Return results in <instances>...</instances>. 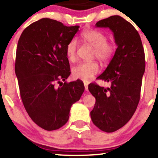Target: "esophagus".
<instances>
[{
	"label": "esophagus",
	"mask_w": 158,
	"mask_h": 158,
	"mask_svg": "<svg viewBox=\"0 0 158 158\" xmlns=\"http://www.w3.org/2000/svg\"><path fill=\"white\" fill-rule=\"evenodd\" d=\"M84 85H85V90H86V91L88 90V84H87V83H85V84H84Z\"/></svg>",
	"instance_id": "34e87169"
}]
</instances>
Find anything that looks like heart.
I'll return each instance as SVG.
<instances>
[{
	"instance_id": "1",
	"label": "heart",
	"mask_w": 158,
	"mask_h": 158,
	"mask_svg": "<svg viewBox=\"0 0 158 158\" xmlns=\"http://www.w3.org/2000/svg\"><path fill=\"white\" fill-rule=\"evenodd\" d=\"M83 41L95 48L93 57L101 63H107L115 52V45L107 41V37L103 32L97 30H86L81 33ZM78 44L77 40L71 39L66 46V55L70 60L77 57ZM99 72V65L96 62H84L73 68L72 73L76 79L87 82Z\"/></svg>"
}]
</instances>
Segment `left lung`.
I'll return each instance as SVG.
<instances>
[{
    "instance_id": "left-lung-1",
    "label": "left lung",
    "mask_w": 158,
    "mask_h": 158,
    "mask_svg": "<svg viewBox=\"0 0 158 158\" xmlns=\"http://www.w3.org/2000/svg\"><path fill=\"white\" fill-rule=\"evenodd\" d=\"M95 26L109 27L117 48L109 65L98 77L111 82V87L104 88L95 83L88 86L95 98L90 116L100 130L112 133L123 127L136 110L145 71L144 50L138 31L120 16L101 19Z\"/></svg>"
}]
</instances>
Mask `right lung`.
Returning a JSON list of instances; mask_svg holds the SVG:
<instances>
[{
    "label": "right lung",
    "mask_w": 158,
    "mask_h": 158,
    "mask_svg": "<svg viewBox=\"0 0 158 158\" xmlns=\"http://www.w3.org/2000/svg\"><path fill=\"white\" fill-rule=\"evenodd\" d=\"M79 28L43 18L27 26L18 41L15 73L22 101L32 120L46 131L67 123L71 106L85 90L79 79L60 81L71 73L66 46Z\"/></svg>",
    "instance_id": "add662e5"
}]
</instances>
